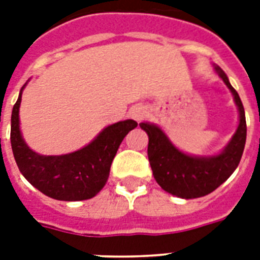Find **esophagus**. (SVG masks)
Returning <instances> with one entry per match:
<instances>
[{"label": "esophagus", "instance_id": "obj_1", "mask_svg": "<svg viewBox=\"0 0 260 260\" xmlns=\"http://www.w3.org/2000/svg\"><path fill=\"white\" fill-rule=\"evenodd\" d=\"M131 116L134 120L136 121H140L144 116H146V109L143 108V106H135L134 109L131 110Z\"/></svg>", "mask_w": 260, "mask_h": 260}]
</instances>
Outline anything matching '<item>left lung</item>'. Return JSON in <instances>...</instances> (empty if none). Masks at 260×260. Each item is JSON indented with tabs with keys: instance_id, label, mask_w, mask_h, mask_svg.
Instances as JSON below:
<instances>
[{
	"instance_id": "obj_1",
	"label": "left lung",
	"mask_w": 260,
	"mask_h": 260,
	"mask_svg": "<svg viewBox=\"0 0 260 260\" xmlns=\"http://www.w3.org/2000/svg\"><path fill=\"white\" fill-rule=\"evenodd\" d=\"M214 71L232 93L239 112L238 128L218 154L205 156L186 154L173 144L160 126L154 122H140V128L148 135L147 152L155 181L175 197L190 200L212 193L236 170L244 151L247 125L243 104L225 73L216 64Z\"/></svg>"
}]
</instances>
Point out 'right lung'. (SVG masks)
Masks as SVG:
<instances>
[{
  "mask_svg": "<svg viewBox=\"0 0 260 260\" xmlns=\"http://www.w3.org/2000/svg\"><path fill=\"white\" fill-rule=\"evenodd\" d=\"M26 83L13 106L10 126V143L18 170L30 185L54 200L82 201L93 198L105 186L118 147L138 122L124 120L105 126L89 144L70 154L40 155L30 150L20 129L18 112Z\"/></svg>",
  "mask_w": 260,
  "mask_h": 260,
  "instance_id": "right-lung-1",
  "label": "right lung"
}]
</instances>
